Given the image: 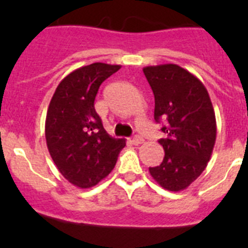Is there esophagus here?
Here are the masks:
<instances>
[{"label":"esophagus","instance_id":"obj_1","mask_svg":"<svg viewBox=\"0 0 248 248\" xmlns=\"http://www.w3.org/2000/svg\"><path fill=\"white\" fill-rule=\"evenodd\" d=\"M143 143H144V139L141 137H139V135L133 138V144H134V145H140V144H143Z\"/></svg>","mask_w":248,"mask_h":248}]
</instances>
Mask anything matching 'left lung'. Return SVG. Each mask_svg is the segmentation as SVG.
Here are the masks:
<instances>
[{
	"label": "left lung",
	"mask_w": 248,
	"mask_h": 248,
	"mask_svg": "<svg viewBox=\"0 0 248 248\" xmlns=\"http://www.w3.org/2000/svg\"><path fill=\"white\" fill-rule=\"evenodd\" d=\"M143 72L154 93V119L164 123L166 134L159 140L165 151L163 163L149 171L161 187L181 191L202 174L211 157L214 107L200 79L177 64L150 65Z\"/></svg>",
	"instance_id": "1"
}]
</instances>
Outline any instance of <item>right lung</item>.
<instances>
[{"label":"right lung","mask_w":248,"mask_h":248,"mask_svg":"<svg viewBox=\"0 0 248 248\" xmlns=\"http://www.w3.org/2000/svg\"><path fill=\"white\" fill-rule=\"evenodd\" d=\"M119 69L120 65L107 63L78 68L59 83L48 107V151L59 172L80 189L108 176L125 146V140L105 131L94 109L100 84Z\"/></svg>","instance_id":"obj_1"}]
</instances>
